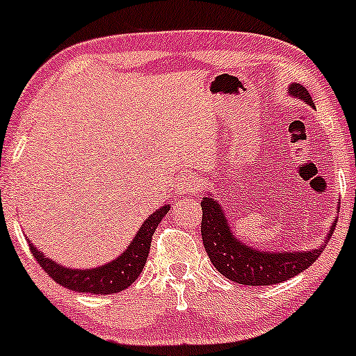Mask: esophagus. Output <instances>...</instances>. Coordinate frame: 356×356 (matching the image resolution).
<instances>
[{"label": "esophagus", "mask_w": 356, "mask_h": 356, "mask_svg": "<svg viewBox=\"0 0 356 356\" xmlns=\"http://www.w3.org/2000/svg\"><path fill=\"white\" fill-rule=\"evenodd\" d=\"M200 187V179L192 172H184L179 179L177 191L181 194H189V192H195Z\"/></svg>", "instance_id": "esophagus-1"}]
</instances>
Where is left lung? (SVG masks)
<instances>
[{
    "mask_svg": "<svg viewBox=\"0 0 356 356\" xmlns=\"http://www.w3.org/2000/svg\"><path fill=\"white\" fill-rule=\"evenodd\" d=\"M289 96L300 99L314 108L310 94L302 84L289 86ZM202 232L204 247L213 267L222 275L242 285H275L289 280L310 267L323 252L325 245L335 230L337 219H333L330 230L325 235L322 245L310 250H262L248 245L230 229L224 207L213 197L212 192H205L202 199ZM340 211V207H338Z\"/></svg>",
    "mask_w": 356,
    "mask_h": 356,
    "instance_id": "left-lung-1",
    "label": "left lung"
}]
</instances>
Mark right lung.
<instances>
[{"instance_id": "1", "label": "right lung", "mask_w": 356, "mask_h": 356, "mask_svg": "<svg viewBox=\"0 0 356 356\" xmlns=\"http://www.w3.org/2000/svg\"><path fill=\"white\" fill-rule=\"evenodd\" d=\"M170 211V205H161L151 216L143 222L139 230L134 234L126 250L121 252L114 260L92 268H71L64 267L63 264L54 262L53 259L46 257L41 250L29 242V248L34 259L41 265L42 270L53 278L56 284L63 285L64 289L74 290L79 293L94 295H111L119 293L131 286L143 272L151 248L152 234L156 232L157 225L164 219L165 213Z\"/></svg>"}]
</instances>
